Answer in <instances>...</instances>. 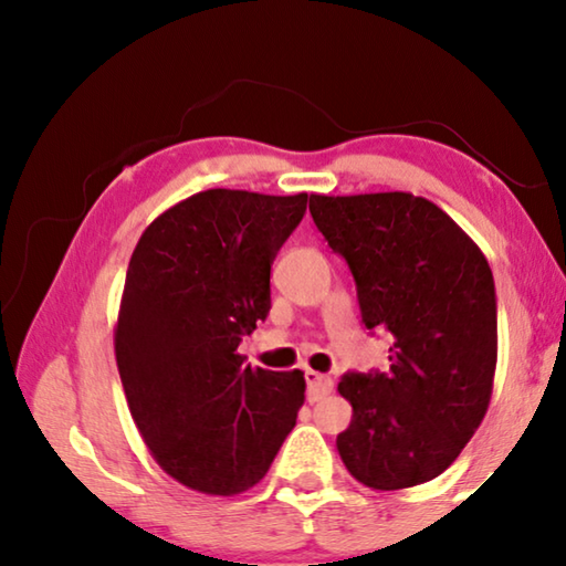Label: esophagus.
Returning a JSON list of instances; mask_svg holds the SVG:
<instances>
[{"mask_svg":"<svg viewBox=\"0 0 566 566\" xmlns=\"http://www.w3.org/2000/svg\"><path fill=\"white\" fill-rule=\"evenodd\" d=\"M304 379H306V397H310V401H319L322 397H327L334 387L327 375H322V371H314V369H306Z\"/></svg>","mask_w":566,"mask_h":566,"instance_id":"esophagus-1","label":"esophagus"}]
</instances>
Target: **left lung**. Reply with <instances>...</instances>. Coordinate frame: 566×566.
I'll list each match as a JSON object with an SVG mask.
<instances>
[{"label": "left lung", "mask_w": 566, "mask_h": 566, "mask_svg": "<svg viewBox=\"0 0 566 566\" xmlns=\"http://www.w3.org/2000/svg\"><path fill=\"white\" fill-rule=\"evenodd\" d=\"M314 224L357 282L361 322L395 337L389 369L339 381L344 467L391 492L444 472L482 424L496 369V294L482 249L409 191L310 197Z\"/></svg>", "instance_id": "left-lung-1"}]
</instances>
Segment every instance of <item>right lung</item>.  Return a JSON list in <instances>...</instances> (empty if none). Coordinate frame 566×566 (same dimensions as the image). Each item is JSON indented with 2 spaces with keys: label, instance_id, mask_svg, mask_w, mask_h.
I'll return each instance as SVG.
<instances>
[{
  "label": "right lung",
  "instance_id": "1",
  "mask_svg": "<svg viewBox=\"0 0 566 566\" xmlns=\"http://www.w3.org/2000/svg\"><path fill=\"white\" fill-rule=\"evenodd\" d=\"M306 195L207 189L134 247L114 329L124 395L151 457L189 490L232 496L266 474L304 405V375L249 367L276 252Z\"/></svg>",
  "mask_w": 566,
  "mask_h": 566
}]
</instances>
